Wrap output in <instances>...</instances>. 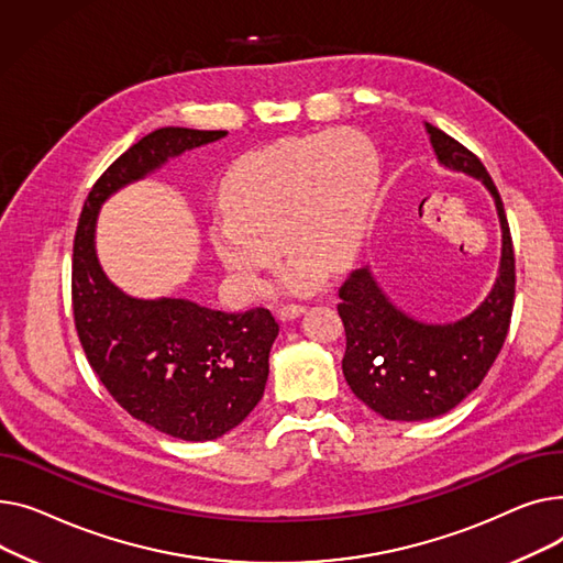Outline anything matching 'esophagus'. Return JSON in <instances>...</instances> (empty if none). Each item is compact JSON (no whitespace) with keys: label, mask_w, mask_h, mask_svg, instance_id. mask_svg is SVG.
<instances>
[{"label":"esophagus","mask_w":563,"mask_h":563,"mask_svg":"<svg viewBox=\"0 0 563 563\" xmlns=\"http://www.w3.org/2000/svg\"><path fill=\"white\" fill-rule=\"evenodd\" d=\"M307 311V307L305 305H284V307H279V311H277V316H279V320H292V318H297V316H302Z\"/></svg>","instance_id":"1"}]
</instances>
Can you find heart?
Wrapping results in <instances>:
<instances>
[{
  "instance_id": "obj_1",
  "label": "heart",
  "mask_w": 563,
  "mask_h": 563,
  "mask_svg": "<svg viewBox=\"0 0 563 563\" xmlns=\"http://www.w3.org/2000/svg\"><path fill=\"white\" fill-rule=\"evenodd\" d=\"M379 197V161L354 129L282 139L231 165L209 234L218 258L252 297L268 292L284 252V286L309 292L356 256ZM283 245H278V239Z\"/></svg>"
}]
</instances>
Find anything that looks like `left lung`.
I'll use <instances>...</instances> for the list:
<instances>
[{
  "label": "left lung",
  "instance_id": "obj_1",
  "mask_svg": "<svg viewBox=\"0 0 563 563\" xmlns=\"http://www.w3.org/2000/svg\"><path fill=\"white\" fill-rule=\"evenodd\" d=\"M448 170L479 179L498 209L503 256L484 302L454 322L429 324L390 302L371 268L354 271L339 290L345 324L343 375L356 398L386 420H429L448 413L482 384L509 332L516 261L500 192L484 163L439 126L424 122Z\"/></svg>",
  "mask_w": 563,
  "mask_h": 563
}]
</instances>
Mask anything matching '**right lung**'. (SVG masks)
Returning a JSON list of instances; mask_svg holds the SVG:
<instances>
[{
    "label": "right lung",
    "mask_w": 563,
    "mask_h": 563,
    "mask_svg": "<svg viewBox=\"0 0 563 563\" xmlns=\"http://www.w3.org/2000/svg\"><path fill=\"white\" fill-rule=\"evenodd\" d=\"M227 131L163 126L118 156L84 205L73 252V311L90 368L136 420L181 441H213L263 398L279 324L268 309L213 311L181 297L141 300L99 266L95 227L113 192Z\"/></svg>",
    "instance_id": "1"
}]
</instances>
